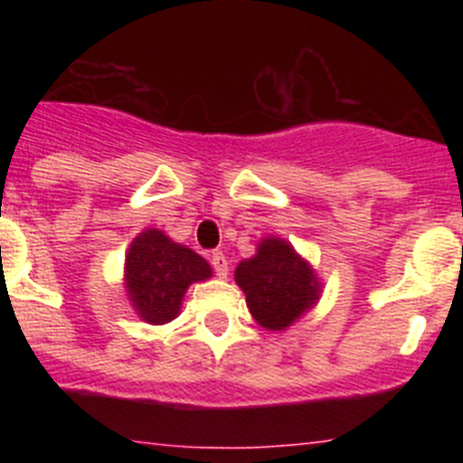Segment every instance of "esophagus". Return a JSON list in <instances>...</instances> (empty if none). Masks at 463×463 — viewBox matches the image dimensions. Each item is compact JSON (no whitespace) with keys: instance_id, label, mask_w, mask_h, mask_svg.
<instances>
[{"instance_id":"obj_1","label":"esophagus","mask_w":463,"mask_h":463,"mask_svg":"<svg viewBox=\"0 0 463 463\" xmlns=\"http://www.w3.org/2000/svg\"><path fill=\"white\" fill-rule=\"evenodd\" d=\"M211 264H213V269H215V273H218L220 278H227L229 261H227V257L222 255V252H213V255H211Z\"/></svg>"}]
</instances>
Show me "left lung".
Wrapping results in <instances>:
<instances>
[{
    "label": "left lung",
    "mask_w": 463,
    "mask_h": 463,
    "mask_svg": "<svg viewBox=\"0 0 463 463\" xmlns=\"http://www.w3.org/2000/svg\"><path fill=\"white\" fill-rule=\"evenodd\" d=\"M236 285L245 292L252 317L269 331H282L313 308L322 285L308 261L288 241L264 239L257 255L236 267Z\"/></svg>",
    "instance_id": "obj_1"
}]
</instances>
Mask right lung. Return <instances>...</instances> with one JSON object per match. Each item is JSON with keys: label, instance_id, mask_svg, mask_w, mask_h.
Here are the masks:
<instances>
[{"label": "right lung", "instance_id": "obj_1", "mask_svg": "<svg viewBox=\"0 0 463 463\" xmlns=\"http://www.w3.org/2000/svg\"><path fill=\"white\" fill-rule=\"evenodd\" d=\"M211 264L202 255L174 243L165 232L146 229L125 255V288L134 310L148 325H166L181 313L192 282L208 280Z\"/></svg>", "mask_w": 463, "mask_h": 463}]
</instances>
